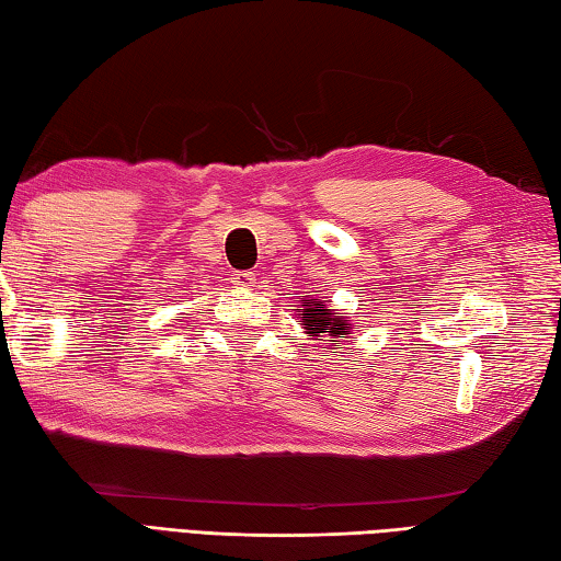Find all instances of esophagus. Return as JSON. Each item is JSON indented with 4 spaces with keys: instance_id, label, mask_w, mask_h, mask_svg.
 Instances as JSON below:
<instances>
[{
    "instance_id": "esophagus-1",
    "label": "esophagus",
    "mask_w": 561,
    "mask_h": 561,
    "mask_svg": "<svg viewBox=\"0 0 561 561\" xmlns=\"http://www.w3.org/2000/svg\"><path fill=\"white\" fill-rule=\"evenodd\" d=\"M255 275L259 273H253V271H236L233 273V288H241V290H251L253 286H255Z\"/></svg>"
}]
</instances>
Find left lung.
Segmentation results:
<instances>
[{
	"label": "left lung",
	"mask_w": 561,
	"mask_h": 561,
	"mask_svg": "<svg viewBox=\"0 0 561 561\" xmlns=\"http://www.w3.org/2000/svg\"><path fill=\"white\" fill-rule=\"evenodd\" d=\"M296 296H298V293H296ZM306 298L308 296H302V300H306ZM296 316H298V323L302 325V330H306L308 341L337 345L341 341H345L347 335H351V323H347L345 316L333 313V310L325 308L318 298H310L308 306L296 308ZM330 351H335V347H330Z\"/></svg>",
	"instance_id": "1"
}]
</instances>
